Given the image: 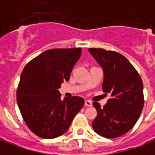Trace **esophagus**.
<instances>
[{
	"instance_id": "obj_1",
	"label": "esophagus",
	"mask_w": 155,
	"mask_h": 155,
	"mask_svg": "<svg viewBox=\"0 0 155 155\" xmlns=\"http://www.w3.org/2000/svg\"><path fill=\"white\" fill-rule=\"evenodd\" d=\"M85 105L87 106V107H90V106L92 105V103H91V101H90V100H86L85 101Z\"/></svg>"
}]
</instances>
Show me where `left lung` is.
<instances>
[{"mask_svg": "<svg viewBox=\"0 0 155 155\" xmlns=\"http://www.w3.org/2000/svg\"><path fill=\"white\" fill-rule=\"evenodd\" d=\"M104 71L103 90L111 95L101 108L93 103L97 115L92 128L98 135L114 138L135 126L143 108V85L139 74L125 57L116 51L89 48Z\"/></svg>", "mask_w": 155, "mask_h": 155, "instance_id": "8db88e82", "label": "left lung"}]
</instances>
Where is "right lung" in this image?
Here are the masks:
<instances>
[{
	"label": "right lung",
	"mask_w": 155,
	"mask_h": 155,
	"mask_svg": "<svg viewBox=\"0 0 155 155\" xmlns=\"http://www.w3.org/2000/svg\"><path fill=\"white\" fill-rule=\"evenodd\" d=\"M81 48L51 49L25 67L17 91L24 120L40 137L51 139L65 133L84 105L81 97L61 99L58 88L68 81Z\"/></svg>",
	"instance_id": "right-lung-1"
}]
</instances>
